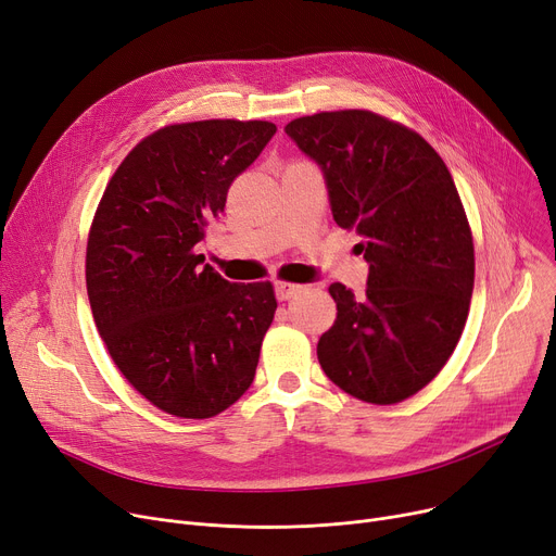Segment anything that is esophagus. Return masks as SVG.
Returning a JSON list of instances; mask_svg holds the SVG:
<instances>
[{
    "label": "esophagus",
    "mask_w": 556,
    "mask_h": 556,
    "mask_svg": "<svg viewBox=\"0 0 556 556\" xmlns=\"http://www.w3.org/2000/svg\"><path fill=\"white\" fill-rule=\"evenodd\" d=\"M302 290H304V286H300V283H290V281H277L275 283V293H277L279 302H288L290 298L300 295Z\"/></svg>",
    "instance_id": "1"
}]
</instances>
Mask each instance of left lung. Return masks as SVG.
<instances>
[{
    "mask_svg": "<svg viewBox=\"0 0 556 556\" xmlns=\"http://www.w3.org/2000/svg\"><path fill=\"white\" fill-rule=\"evenodd\" d=\"M286 132L323 168L333 218L363 237L369 263L363 295L329 286L338 315L317 361L354 399H410L455 352L473 295V233L451 170L419 132L371 110L300 116Z\"/></svg>",
    "mask_w": 556,
    "mask_h": 556,
    "instance_id": "left-lung-1",
    "label": "left lung"
}]
</instances>
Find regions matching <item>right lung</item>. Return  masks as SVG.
Segmentation results:
<instances>
[{
  "instance_id": "1",
  "label": "right lung",
  "mask_w": 556,
  "mask_h": 556,
  "mask_svg": "<svg viewBox=\"0 0 556 556\" xmlns=\"http://www.w3.org/2000/svg\"><path fill=\"white\" fill-rule=\"evenodd\" d=\"M275 132L239 119L164 126L124 157L92 218L85 281L97 329L126 381L173 417H216L254 381L275 288L223 279L195 245Z\"/></svg>"
}]
</instances>
